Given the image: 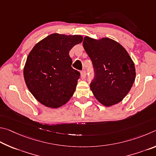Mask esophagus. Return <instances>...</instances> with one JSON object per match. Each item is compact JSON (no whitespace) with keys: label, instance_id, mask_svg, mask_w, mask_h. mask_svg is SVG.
Returning a JSON list of instances; mask_svg holds the SVG:
<instances>
[{"label":"esophagus","instance_id":"1","mask_svg":"<svg viewBox=\"0 0 156 156\" xmlns=\"http://www.w3.org/2000/svg\"><path fill=\"white\" fill-rule=\"evenodd\" d=\"M86 76V72L85 70H83L81 72V77L82 79H85Z\"/></svg>","mask_w":156,"mask_h":156}]
</instances>
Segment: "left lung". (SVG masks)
I'll return each instance as SVG.
<instances>
[{
    "instance_id": "obj_1",
    "label": "left lung",
    "mask_w": 156,
    "mask_h": 156,
    "mask_svg": "<svg viewBox=\"0 0 156 156\" xmlns=\"http://www.w3.org/2000/svg\"><path fill=\"white\" fill-rule=\"evenodd\" d=\"M83 46L94 66L95 76L90 90L94 97L105 107L120 103L136 79L135 65L128 52L109 37L97 40L86 36Z\"/></svg>"
}]
</instances>
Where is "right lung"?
<instances>
[{
  "mask_svg": "<svg viewBox=\"0 0 156 156\" xmlns=\"http://www.w3.org/2000/svg\"><path fill=\"white\" fill-rule=\"evenodd\" d=\"M82 41L80 35L53 34L30 51L24 66V79L29 90L41 104L58 108L73 97L80 73L71 67L69 52Z\"/></svg>",
  "mask_w": 156,
  "mask_h": 156,
  "instance_id": "add662e5",
  "label": "right lung"
}]
</instances>
